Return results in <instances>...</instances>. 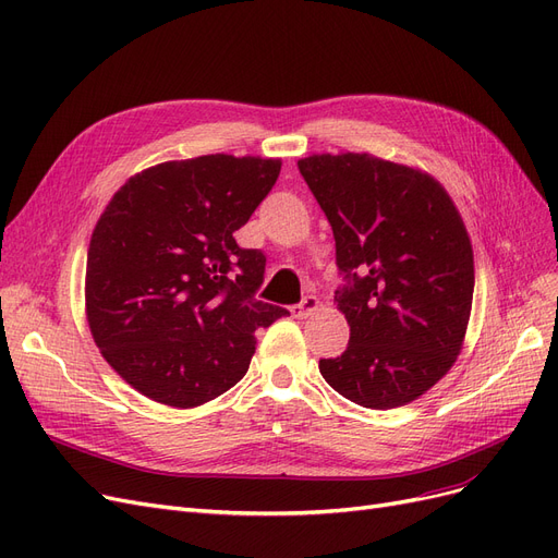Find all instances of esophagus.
<instances>
[{"mask_svg":"<svg viewBox=\"0 0 558 558\" xmlns=\"http://www.w3.org/2000/svg\"><path fill=\"white\" fill-rule=\"evenodd\" d=\"M317 311H319V299H317V296H305L299 305H292V308H290L292 317H296V319L311 317V315H315Z\"/></svg>","mask_w":558,"mask_h":558,"instance_id":"1","label":"esophagus"}]
</instances>
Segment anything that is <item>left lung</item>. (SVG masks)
I'll list each match as a JSON object with an SVG mask.
<instances>
[{
	"label": "left lung",
	"mask_w": 558,
	"mask_h": 558,
	"mask_svg": "<svg viewBox=\"0 0 558 558\" xmlns=\"http://www.w3.org/2000/svg\"><path fill=\"white\" fill-rule=\"evenodd\" d=\"M299 171L350 280L333 299L350 343L319 359L322 377L371 410L417 401L454 366L471 319L473 245L459 208L430 173L368 153L308 155Z\"/></svg>",
	"instance_id": "8db88e82"
}]
</instances>
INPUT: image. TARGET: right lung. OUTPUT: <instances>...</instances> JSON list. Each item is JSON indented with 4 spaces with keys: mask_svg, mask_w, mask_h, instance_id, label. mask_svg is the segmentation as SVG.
Returning <instances> with one entry per match:
<instances>
[{
    "mask_svg": "<svg viewBox=\"0 0 558 558\" xmlns=\"http://www.w3.org/2000/svg\"><path fill=\"white\" fill-rule=\"evenodd\" d=\"M282 159L202 155L128 178L87 247L85 317L109 366L143 397L204 405L247 373L259 327L290 315L255 299L266 257L239 231Z\"/></svg>",
    "mask_w": 558,
    "mask_h": 558,
    "instance_id": "right-lung-1",
    "label": "right lung"
}]
</instances>
